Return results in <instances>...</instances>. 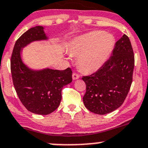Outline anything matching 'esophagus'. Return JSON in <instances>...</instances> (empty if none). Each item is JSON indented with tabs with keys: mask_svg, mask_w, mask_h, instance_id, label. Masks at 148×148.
I'll use <instances>...</instances> for the list:
<instances>
[{
	"mask_svg": "<svg viewBox=\"0 0 148 148\" xmlns=\"http://www.w3.org/2000/svg\"><path fill=\"white\" fill-rule=\"evenodd\" d=\"M79 77H80V76H79V74H77V73H73L72 78H73V79H74V80L79 79Z\"/></svg>",
	"mask_w": 148,
	"mask_h": 148,
	"instance_id": "esophagus-1",
	"label": "esophagus"
}]
</instances>
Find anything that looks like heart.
I'll use <instances>...</instances> for the list:
<instances>
[{
  "mask_svg": "<svg viewBox=\"0 0 148 148\" xmlns=\"http://www.w3.org/2000/svg\"><path fill=\"white\" fill-rule=\"evenodd\" d=\"M115 39L103 31L96 30L76 39L70 49L78 57V66L84 72H93L101 68L113 51Z\"/></svg>",
  "mask_w": 148,
  "mask_h": 148,
  "instance_id": "b5f03b06",
  "label": "heart"
}]
</instances>
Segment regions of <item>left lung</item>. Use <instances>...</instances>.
<instances>
[{"instance_id":"8db88e82","label":"left lung","mask_w":148,"mask_h":148,"mask_svg":"<svg viewBox=\"0 0 148 148\" xmlns=\"http://www.w3.org/2000/svg\"><path fill=\"white\" fill-rule=\"evenodd\" d=\"M135 65L133 49L126 35L116 42L112 55L96 72L83 76L86 93L83 101L88 111L109 113L119 108L129 92Z\"/></svg>"}]
</instances>
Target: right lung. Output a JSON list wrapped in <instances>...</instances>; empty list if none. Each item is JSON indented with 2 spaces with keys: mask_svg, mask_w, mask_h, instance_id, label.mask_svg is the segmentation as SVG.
Instances as JSON below:
<instances>
[{
  "mask_svg": "<svg viewBox=\"0 0 148 148\" xmlns=\"http://www.w3.org/2000/svg\"><path fill=\"white\" fill-rule=\"evenodd\" d=\"M45 39L42 26L29 29L17 40L10 59L12 82L19 99L27 110L39 115H48L55 111L61 102L62 88L72 82L69 67L32 71L23 63L22 48L32 41Z\"/></svg>",
  "mask_w": 148,
  "mask_h": 148,
  "instance_id": "1",
  "label": "right lung"
}]
</instances>
